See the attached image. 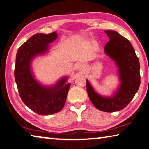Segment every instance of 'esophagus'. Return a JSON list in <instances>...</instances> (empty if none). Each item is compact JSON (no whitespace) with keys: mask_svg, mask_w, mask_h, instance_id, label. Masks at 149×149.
<instances>
[{"mask_svg":"<svg viewBox=\"0 0 149 149\" xmlns=\"http://www.w3.org/2000/svg\"><path fill=\"white\" fill-rule=\"evenodd\" d=\"M76 68H77V69L79 71H83V70H85L86 65L84 63H82V62H81V63H79L77 64Z\"/></svg>","mask_w":149,"mask_h":149,"instance_id":"1","label":"esophagus"}]
</instances>
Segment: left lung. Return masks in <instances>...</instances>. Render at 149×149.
<instances>
[{
  "label": "left lung",
  "instance_id": "8db88e82",
  "mask_svg": "<svg viewBox=\"0 0 149 149\" xmlns=\"http://www.w3.org/2000/svg\"><path fill=\"white\" fill-rule=\"evenodd\" d=\"M104 32L110 39L104 47V52L118 68L120 84L110 96L99 94L88 79L86 86L89 98L95 107L103 112H113L124 109L138 91L141 84L140 63L128 39L114 31Z\"/></svg>",
  "mask_w": 149,
  "mask_h": 149
}]
</instances>
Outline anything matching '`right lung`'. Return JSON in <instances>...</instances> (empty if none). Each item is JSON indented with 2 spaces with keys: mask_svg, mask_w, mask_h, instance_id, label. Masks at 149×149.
<instances>
[{
  "mask_svg": "<svg viewBox=\"0 0 149 149\" xmlns=\"http://www.w3.org/2000/svg\"><path fill=\"white\" fill-rule=\"evenodd\" d=\"M57 33H37L31 37L17 51L15 79L24 104L37 114L50 115L59 112L65 106L71 84L62 77L54 85L44 86L35 78L31 63L35 57L49 52V45Z\"/></svg>",
  "mask_w": 149,
  "mask_h": 149,
  "instance_id": "1",
  "label": "right lung"
}]
</instances>
